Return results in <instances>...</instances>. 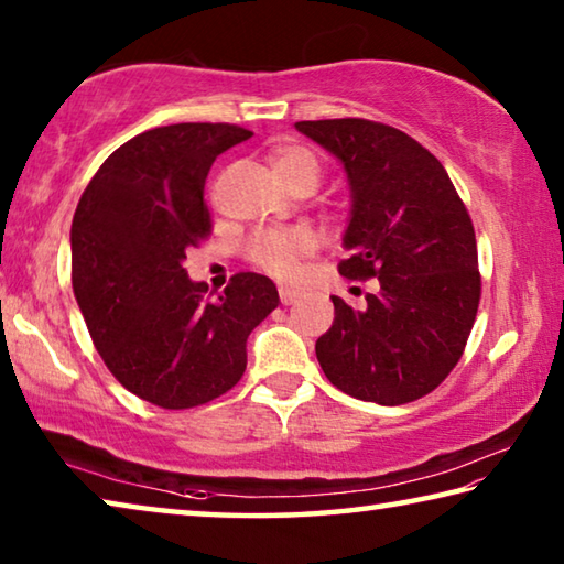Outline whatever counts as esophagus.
Here are the masks:
<instances>
[{"instance_id":"1","label":"esophagus","mask_w":564,"mask_h":564,"mask_svg":"<svg viewBox=\"0 0 564 564\" xmlns=\"http://www.w3.org/2000/svg\"><path fill=\"white\" fill-rule=\"evenodd\" d=\"M279 295H281V303H283V305H291V303L299 301V291L285 289V285H281V289H279Z\"/></svg>"}]
</instances>
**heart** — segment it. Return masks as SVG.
I'll list each match as a JSON object with an SVG mask.
<instances>
[{
    "mask_svg": "<svg viewBox=\"0 0 564 564\" xmlns=\"http://www.w3.org/2000/svg\"><path fill=\"white\" fill-rule=\"evenodd\" d=\"M271 171L285 188L311 186L316 188L323 176V164L316 151L299 144L279 147L271 154ZM311 241L301 231H261L248 243V259L259 269L275 275V279H291L299 271L301 259L308 253Z\"/></svg>",
    "mask_w": 564,
    "mask_h": 564,
    "instance_id": "obj_1",
    "label": "heart"
}]
</instances>
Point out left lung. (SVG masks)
Masks as SVG:
<instances>
[{"label":"left lung","mask_w":564,"mask_h":564,"mask_svg":"<svg viewBox=\"0 0 564 564\" xmlns=\"http://www.w3.org/2000/svg\"><path fill=\"white\" fill-rule=\"evenodd\" d=\"M336 156L350 186L340 275L378 279L366 308L330 295L336 318L316 340L343 393L403 405L431 393L460 360L480 303L475 228L451 176L400 129L368 119L299 121Z\"/></svg>","instance_id":"8db88e82"}]
</instances>
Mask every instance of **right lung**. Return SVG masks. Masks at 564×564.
Wrapping results in <instances>:
<instances>
[{"mask_svg":"<svg viewBox=\"0 0 564 564\" xmlns=\"http://www.w3.org/2000/svg\"><path fill=\"white\" fill-rule=\"evenodd\" d=\"M236 123H171L129 139L89 181L72 221V285L119 383L166 410L224 395L246 370V340L279 305L261 273H236L208 299L186 248L212 231L206 176L251 139Z\"/></svg>","mask_w":564,"mask_h":564,"instance_id":"1","label":"right lung"}]
</instances>
